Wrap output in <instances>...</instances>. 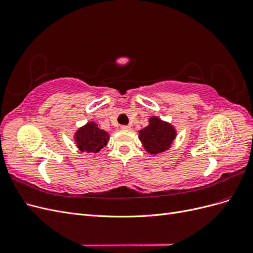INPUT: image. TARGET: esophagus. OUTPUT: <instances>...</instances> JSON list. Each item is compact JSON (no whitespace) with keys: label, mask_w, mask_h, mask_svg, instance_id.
Returning a JSON list of instances; mask_svg holds the SVG:
<instances>
[{"label":"esophagus","mask_w":253,"mask_h":253,"mask_svg":"<svg viewBox=\"0 0 253 253\" xmlns=\"http://www.w3.org/2000/svg\"><path fill=\"white\" fill-rule=\"evenodd\" d=\"M121 129H125V131H129V129H131V126H121Z\"/></svg>","instance_id":"esophagus-1"}]
</instances>
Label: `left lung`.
I'll return each instance as SVG.
<instances>
[{
	"label": "left lung",
	"mask_w": 253,
	"mask_h": 253,
	"mask_svg": "<svg viewBox=\"0 0 253 253\" xmlns=\"http://www.w3.org/2000/svg\"><path fill=\"white\" fill-rule=\"evenodd\" d=\"M139 140L144 150L151 155H157L171 149L177 132L170 122L157 116L149 118V126L139 129Z\"/></svg>",
	"instance_id": "1"
}]
</instances>
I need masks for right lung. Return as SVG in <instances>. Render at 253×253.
<instances>
[{
    "label": "right lung",
    "mask_w": 253,
    "mask_h": 253,
    "mask_svg": "<svg viewBox=\"0 0 253 253\" xmlns=\"http://www.w3.org/2000/svg\"><path fill=\"white\" fill-rule=\"evenodd\" d=\"M110 140V134L100 128L96 122L88 121L80 126L74 134V141L80 152L96 153L100 152Z\"/></svg>",
    "instance_id": "obj_1"
}]
</instances>
